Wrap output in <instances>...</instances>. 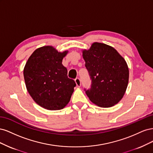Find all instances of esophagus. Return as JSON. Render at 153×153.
<instances>
[{"instance_id": "34e87169", "label": "esophagus", "mask_w": 153, "mask_h": 153, "mask_svg": "<svg viewBox=\"0 0 153 153\" xmlns=\"http://www.w3.org/2000/svg\"><path fill=\"white\" fill-rule=\"evenodd\" d=\"M75 82H76V84L78 87H80L81 85V81H80V79L78 77L76 78H75Z\"/></svg>"}]
</instances>
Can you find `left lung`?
Segmentation results:
<instances>
[{"label": "left lung", "instance_id": "left-lung-1", "mask_svg": "<svg viewBox=\"0 0 153 153\" xmlns=\"http://www.w3.org/2000/svg\"><path fill=\"white\" fill-rule=\"evenodd\" d=\"M83 57L91 80L90 89H84L89 100L100 107L117 104L125 93L129 69L125 60L113 47L94 43Z\"/></svg>", "mask_w": 153, "mask_h": 153}]
</instances>
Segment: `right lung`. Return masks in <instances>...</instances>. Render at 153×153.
Wrapping results in <instances>:
<instances>
[{
    "mask_svg": "<svg viewBox=\"0 0 153 153\" xmlns=\"http://www.w3.org/2000/svg\"><path fill=\"white\" fill-rule=\"evenodd\" d=\"M68 52H58L52 47L36 49L24 70L27 89L35 102L50 110L62 109L71 99L76 86L68 77L62 61Z\"/></svg>",
    "mask_w": 153,
    "mask_h": 153,
    "instance_id": "right-lung-1",
    "label": "right lung"
}]
</instances>
